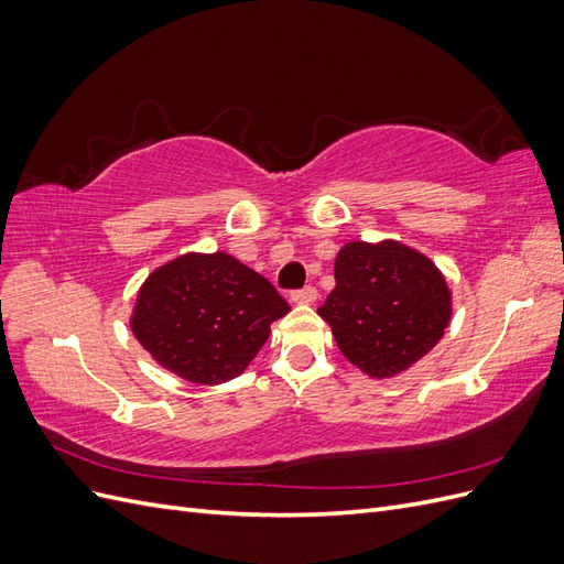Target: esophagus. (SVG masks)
<instances>
[{
  "label": "esophagus",
  "mask_w": 564,
  "mask_h": 564,
  "mask_svg": "<svg viewBox=\"0 0 564 564\" xmlns=\"http://www.w3.org/2000/svg\"><path fill=\"white\" fill-rule=\"evenodd\" d=\"M292 301L299 303V305H311V303L317 301V289L315 286L296 289V292H292Z\"/></svg>",
  "instance_id": "esophagus-1"
}]
</instances>
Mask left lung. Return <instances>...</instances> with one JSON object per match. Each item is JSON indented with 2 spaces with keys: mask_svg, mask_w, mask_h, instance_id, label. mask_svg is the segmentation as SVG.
<instances>
[{
  "mask_svg": "<svg viewBox=\"0 0 564 564\" xmlns=\"http://www.w3.org/2000/svg\"><path fill=\"white\" fill-rule=\"evenodd\" d=\"M334 278L317 313L338 350L367 377H398L445 336L452 292L421 251L395 240L348 242L336 253Z\"/></svg>",
  "mask_w": 564,
  "mask_h": 564,
  "instance_id": "left-lung-1",
  "label": "left lung"
}]
</instances>
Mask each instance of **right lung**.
Masks as SVG:
<instances>
[{
  "mask_svg": "<svg viewBox=\"0 0 564 564\" xmlns=\"http://www.w3.org/2000/svg\"><path fill=\"white\" fill-rule=\"evenodd\" d=\"M286 313L278 289L235 256L191 251L150 272L129 324L160 367L216 386L240 377Z\"/></svg>",
  "mask_w": 564,
  "mask_h": 564,
  "instance_id": "add662e5",
  "label": "right lung"
}]
</instances>
